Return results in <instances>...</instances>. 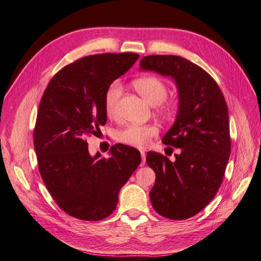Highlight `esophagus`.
I'll return each mask as SVG.
<instances>
[{"instance_id":"34e87169","label":"esophagus","mask_w":261,"mask_h":261,"mask_svg":"<svg viewBox=\"0 0 261 261\" xmlns=\"http://www.w3.org/2000/svg\"><path fill=\"white\" fill-rule=\"evenodd\" d=\"M141 156H142V163H141V166H143L144 164H145V160H146V155H145V153L143 152H141Z\"/></svg>"}]
</instances>
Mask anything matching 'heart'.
I'll return each mask as SVG.
<instances>
[{"mask_svg": "<svg viewBox=\"0 0 261 261\" xmlns=\"http://www.w3.org/2000/svg\"><path fill=\"white\" fill-rule=\"evenodd\" d=\"M134 87L138 94L152 106L161 105L167 97L165 84L161 79L153 76L137 79L134 83ZM121 91H123V87L119 82H114L108 86L105 92V98H103V103H105V111L109 117H115L117 115ZM161 112L165 116H172L174 114V108L171 105H166L162 107ZM158 128L152 125H128L117 132L116 138L125 145L144 148L149 145L152 138L158 135Z\"/></svg>", "mask_w": 261, "mask_h": 261, "instance_id": "heart-1", "label": "heart"}]
</instances>
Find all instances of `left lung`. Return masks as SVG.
<instances>
[{
  "instance_id": "8db88e82",
  "label": "left lung",
  "mask_w": 261,
  "mask_h": 261,
  "mask_svg": "<svg viewBox=\"0 0 261 261\" xmlns=\"http://www.w3.org/2000/svg\"><path fill=\"white\" fill-rule=\"evenodd\" d=\"M140 66L173 79L178 94L174 124L162 140L179 148L175 161L155 152L146 156L156 175L150 202L162 217L189 219L210 203L222 183L231 150L227 103L210 74L182 57L147 56Z\"/></svg>"
}]
</instances>
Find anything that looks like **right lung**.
<instances>
[{
    "instance_id": "add662e5",
    "label": "right lung",
    "mask_w": 261,
    "mask_h": 261,
    "mask_svg": "<svg viewBox=\"0 0 261 261\" xmlns=\"http://www.w3.org/2000/svg\"><path fill=\"white\" fill-rule=\"evenodd\" d=\"M137 54L84 57L50 80L39 105L33 134L39 171L49 193L69 216L98 221L114 212L123 185L141 163L130 146H112L111 158L91 156L86 136L107 121L105 92L128 71Z\"/></svg>"
}]
</instances>
